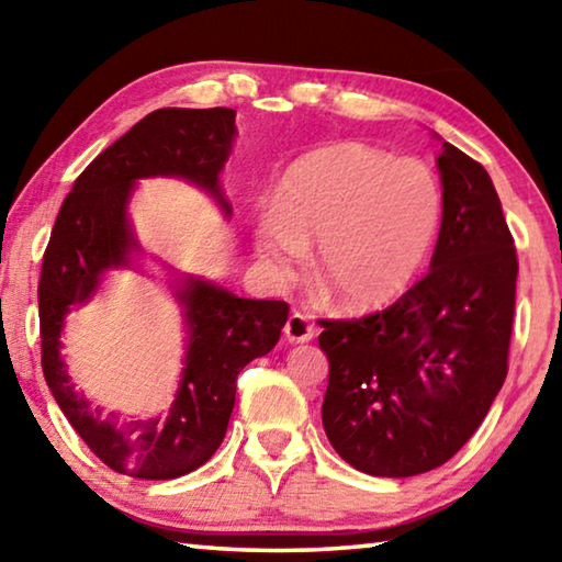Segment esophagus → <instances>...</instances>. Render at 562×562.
Wrapping results in <instances>:
<instances>
[{"instance_id": "1", "label": "esophagus", "mask_w": 562, "mask_h": 562, "mask_svg": "<svg viewBox=\"0 0 562 562\" xmlns=\"http://www.w3.org/2000/svg\"><path fill=\"white\" fill-rule=\"evenodd\" d=\"M315 325L302 315V312H292V315L288 317V322H284V337H288L292 345H302V341H310L312 337H315Z\"/></svg>"}]
</instances>
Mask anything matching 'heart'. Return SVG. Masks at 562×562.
<instances>
[{
	"label": "heart",
	"instance_id": "1",
	"mask_svg": "<svg viewBox=\"0 0 562 562\" xmlns=\"http://www.w3.org/2000/svg\"><path fill=\"white\" fill-rule=\"evenodd\" d=\"M434 176L364 144H337L297 160L278 188L274 215L258 223V252L292 274L317 243L315 282L341 307H376L422 268L439 227Z\"/></svg>",
	"mask_w": 562,
	"mask_h": 562
}]
</instances>
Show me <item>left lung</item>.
Wrapping results in <instances>:
<instances>
[{"instance_id": "1", "label": "left lung", "mask_w": 562, "mask_h": 562, "mask_svg": "<svg viewBox=\"0 0 562 562\" xmlns=\"http://www.w3.org/2000/svg\"><path fill=\"white\" fill-rule=\"evenodd\" d=\"M443 217L426 278L382 312L319 319L322 424L357 471L439 469L486 418L508 374L518 255L479 160L443 144Z\"/></svg>"}]
</instances>
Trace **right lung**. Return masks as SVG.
<instances>
[{
  "label": "right lung",
  "mask_w": 562,
  "mask_h": 562,
  "mask_svg": "<svg viewBox=\"0 0 562 562\" xmlns=\"http://www.w3.org/2000/svg\"><path fill=\"white\" fill-rule=\"evenodd\" d=\"M233 136V109L148 113L74 180L44 250L36 290L44 379L83 443L109 469L133 479H178L211 459L231 422L237 374L278 345L290 304L243 300L213 282L188 278L176 292L188 325L183 379L168 416L148 422L101 414L76 392L59 355L64 317L91 300L103 272L128 265L131 252L138 250L126 217L133 180L186 178L213 193L231 213L217 173L231 154Z\"/></svg>",
  "instance_id": "right-lung-1"
}]
</instances>
